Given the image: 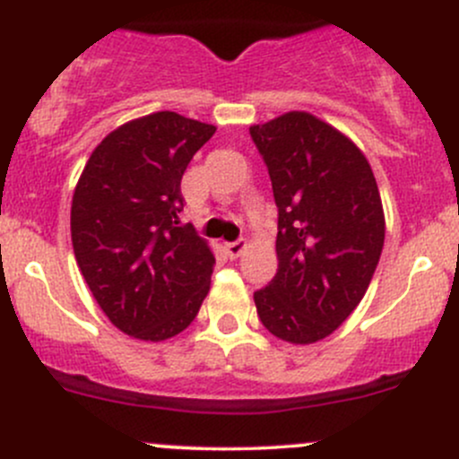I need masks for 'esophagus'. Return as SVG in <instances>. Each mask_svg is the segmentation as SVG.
Masks as SVG:
<instances>
[{
    "instance_id": "obj_1",
    "label": "esophagus",
    "mask_w": 459,
    "mask_h": 459,
    "mask_svg": "<svg viewBox=\"0 0 459 459\" xmlns=\"http://www.w3.org/2000/svg\"><path fill=\"white\" fill-rule=\"evenodd\" d=\"M244 248H246V239H235V242L226 244V253H229L230 257H239V255L244 253Z\"/></svg>"
}]
</instances>
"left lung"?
<instances>
[{
  "label": "left lung",
  "instance_id": "8db88e82",
  "mask_svg": "<svg viewBox=\"0 0 459 459\" xmlns=\"http://www.w3.org/2000/svg\"><path fill=\"white\" fill-rule=\"evenodd\" d=\"M277 204L279 268L255 292L259 321L294 345L330 336L354 312L378 266L385 215L368 158L306 112L253 125Z\"/></svg>",
  "mask_w": 459,
  "mask_h": 459
}]
</instances>
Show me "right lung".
Segmentation results:
<instances>
[{
    "instance_id": "1",
    "label": "right lung",
    "mask_w": 459,
    "mask_h": 459,
    "mask_svg": "<svg viewBox=\"0 0 459 459\" xmlns=\"http://www.w3.org/2000/svg\"><path fill=\"white\" fill-rule=\"evenodd\" d=\"M213 125L156 112L91 152L72 197V246L100 310L125 334L165 341L197 316L215 257L191 224L180 182Z\"/></svg>"
}]
</instances>
